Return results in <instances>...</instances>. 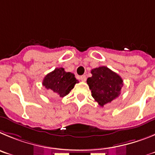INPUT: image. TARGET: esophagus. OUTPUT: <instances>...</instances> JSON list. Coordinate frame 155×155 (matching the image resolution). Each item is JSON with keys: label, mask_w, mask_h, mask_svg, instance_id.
I'll return each instance as SVG.
<instances>
[{"label": "esophagus", "mask_w": 155, "mask_h": 155, "mask_svg": "<svg viewBox=\"0 0 155 155\" xmlns=\"http://www.w3.org/2000/svg\"><path fill=\"white\" fill-rule=\"evenodd\" d=\"M80 79L82 81H83V82H85L86 80V76L85 75H83V76H80Z\"/></svg>", "instance_id": "1"}]
</instances>
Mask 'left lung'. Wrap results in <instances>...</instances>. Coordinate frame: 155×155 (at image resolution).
<instances>
[{"mask_svg":"<svg viewBox=\"0 0 155 155\" xmlns=\"http://www.w3.org/2000/svg\"><path fill=\"white\" fill-rule=\"evenodd\" d=\"M87 79L92 97L100 107L110 103L120 94L124 82L120 76L106 66L95 68Z\"/></svg>","mask_w":155,"mask_h":155,"instance_id":"1","label":"left lung"}]
</instances>
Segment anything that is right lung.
Listing matches in <instances>:
<instances>
[{
    "label": "right lung",
    "instance_id": "1",
    "mask_svg": "<svg viewBox=\"0 0 155 155\" xmlns=\"http://www.w3.org/2000/svg\"><path fill=\"white\" fill-rule=\"evenodd\" d=\"M78 80L72 72H65L63 68H56L45 76L42 85L54 97H64L73 89Z\"/></svg>",
    "mask_w": 155,
    "mask_h": 155
}]
</instances>
